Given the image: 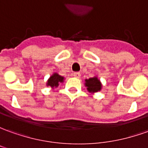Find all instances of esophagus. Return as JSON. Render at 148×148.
<instances>
[{
	"label": "esophagus",
	"instance_id": "1",
	"mask_svg": "<svg viewBox=\"0 0 148 148\" xmlns=\"http://www.w3.org/2000/svg\"><path fill=\"white\" fill-rule=\"evenodd\" d=\"M73 76L76 77V78H80V72H74L73 73Z\"/></svg>",
	"mask_w": 148,
	"mask_h": 148
}]
</instances>
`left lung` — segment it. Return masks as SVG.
Returning <instances> with one entry per match:
<instances>
[{"label": "left lung", "instance_id": "1", "mask_svg": "<svg viewBox=\"0 0 148 148\" xmlns=\"http://www.w3.org/2000/svg\"><path fill=\"white\" fill-rule=\"evenodd\" d=\"M85 86L87 87L88 91L89 92H92V93L101 91V87H102L101 81L97 76L92 77L89 79H86L85 80Z\"/></svg>", "mask_w": 148, "mask_h": 148}]
</instances>
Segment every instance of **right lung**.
<instances>
[{"mask_svg":"<svg viewBox=\"0 0 148 148\" xmlns=\"http://www.w3.org/2000/svg\"><path fill=\"white\" fill-rule=\"evenodd\" d=\"M64 80V77L60 76L58 73H53V75L50 76V78L47 82V85L50 86L52 88L59 86L60 83H62Z\"/></svg>","mask_w":148,"mask_h":148,"instance_id":"obj_1","label":"right lung"}]
</instances>
